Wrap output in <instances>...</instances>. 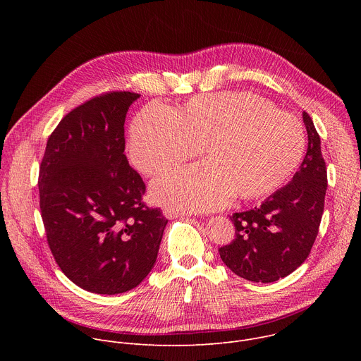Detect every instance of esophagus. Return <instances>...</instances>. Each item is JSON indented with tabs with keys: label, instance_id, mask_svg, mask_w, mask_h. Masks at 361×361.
Here are the masks:
<instances>
[{
	"label": "esophagus",
	"instance_id": "obj_1",
	"mask_svg": "<svg viewBox=\"0 0 361 361\" xmlns=\"http://www.w3.org/2000/svg\"><path fill=\"white\" fill-rule=\"evenodd\" d=\"M164 216H166L167 219H177V217H184L185 213L178 212V210H174V209H166V210H164Z\"/></svg>",
	"mask_w": 361,
	"mask_h": 361
}]
</instances>
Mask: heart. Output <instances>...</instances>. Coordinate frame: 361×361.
Wrapping results in <instances>:
<instances>
[{"label": "heart", "instance_id": "obj_1", "mask_svg": "<svg viewBox=\"0 0 361 361\" xmlns=\"http://www.w3.org/2000/svg\"><path fill=\"white\" fill-rule=\"evenodd\" d=\"M209 161L163 174L152 197L180 212L221 209L233 197L259 198L277 190L297 169L305 133L293 114L247 91L194 97L178 113L147 106L128 140L133 166L160 174L201 152Z\"/></svg>", "mask_w": 361, "mask_h": 361}]
</instances>
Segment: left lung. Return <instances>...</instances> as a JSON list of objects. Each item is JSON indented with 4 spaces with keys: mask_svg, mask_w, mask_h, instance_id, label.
I'll return each instance as SVG.
<instances>
[{
    "mask_svg": "<svg viewBox=\"0 0 361 361\" xmlns=\"http://www.w3.org/2000/svg\"><path fill=\"white\" fill-rule=\"evenodd\" d=\"M307 154L293 180L267 197L260 207L234 213L235 238L219 248L224 264L237 276L273 283L291 274L312 251L319 234L327 190V169L320 135L305 111Z\"/></svg>",
    "mask_w": 361,
    "mask_h": 361,
    "instance_id": "left-lung-1",
    "label": "left lung"
}]
</instances>
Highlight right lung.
<instances>
[{
	"label": "right lung",
	"mask_w": 361,
	"mask_h": 361,
	"mask_svg": "<svg viewBox=\"0 0 361 361\" xmlns=\"http://www.w3.org/2000/svg\"><path fill=\"white\" fill-rule=\"evenodd\" d=\"M140 97L99 94L51 133L39 166L47 243L78 287L118 294L137 287L157 260L169 220L142 201L145 184L124 154V123Z\"/></svg>",
	"instance_id": "right-lung-1"
}]
</instances>
